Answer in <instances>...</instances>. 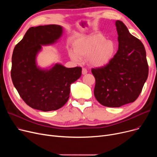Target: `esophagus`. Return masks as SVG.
<instances>
[{
  "label": "esophagus",
  "mask_w": 157,
  "mask_h": 157,
  "mask_svg": "<svg viewBox=\"0 0 157 157\" xmlns=\"http://www.w3.org/2000/svg\"><path fill=\"white\" fill-rule=\"evenodd\" d=\"M87 70L85 68H83L82 69V74H83V75H85V74H87Z\"/></svg>",
  "instance_id": "obj_1"
}]
</instances>
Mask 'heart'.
I'll list each match as a JSON object with an SVG mask.
<instances>
[{"label": "heart", "instance_id": "obj_1", "mask_svg": "<svg viewBox=\"0 0 157 157\" xmlns=\"http://www.w3.org/2000/svg\"><path fill=\"white\" fill-rule=\"evenodd\" d=\"M114 41L106 39L100 34H94L76 41L73 52L70 53L71 59L80 62L81 59L87 56L88 63L94 67H102L113 60L117 52Z\"/></svg>", "mask_w": 157, "mask_h": 157}]
</instances>
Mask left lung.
Returning <instances> with one entry per match:
<instances>
[{
    "instance_id": "1",
    "label": "left lung",
    "mask_w": 157,
    "mask_h": 157,
    "mask_svg": "<svg viewBox=\"0 0 157 157\" xmlns=\"http://www.w3.org/2000/svg\"><path fill=\"white\" fill-rule=\"evenodd\" d=\"M118 50L109 63L92 69L95 78L94 95L102 105L119 108L134 102L147 78L146 50L141 41L129 32L125 25L117 20Z\"/></svg>"
}]
</instances>
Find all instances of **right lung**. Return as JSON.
Returning <instances> with one entry per match:
<instances>
[{"mask_svg":"<svg viewBox=\"0 0 157 157\" xmlns=\"http://www.w3.org/2000/svg\"><path fill=\"white\" fill-rule=\"evenodd\" d=\"M63 32V28L59 25L31 27L13 50V85L24 102L33 109L46 112L61 108L69 99L71 84L81 76L79 67L67 68L56 63L42 68L37 65L42 46L57 43Z\"/></svg>","mask_w":157,"mask_h":157,"instance_id":"1","label":"right lung"}]
</instances>
